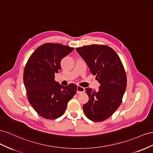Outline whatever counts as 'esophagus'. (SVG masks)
<instances>
[{"label":"esophagus","mask_w":153,"mask_h":153,"mask_svg":"<svg viewBox=\"0 0 153 153\" xmlns=\"http://www.w3.org/2000/svg\"><path fill=\"white\" fill-rule=\"evenodd\" d=\"M85 90V88H83V87L80 86H77V94L83 93Z\"/></svg>","instance_id":"esophagus-1"}]
</instances>
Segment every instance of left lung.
<instances>
[{"label": "left lung", "instance_id": "left-lung-1", "mask_svg": "<svg viewBox=\"0 0 153 153\" xmlns=\"http://www.w3.org/2000/svg\"><path fill=\"white\" fill-rule=\"evenodd\" d=\"M90 72L100 83L98 91L86 88L89 97L83 105L88 119L101 122L110 117L120 105L127 85L124 66L116 52L106 45H90L76 48Z\"/></svg>", "mask_w": 153, "mask_h": 153}]
</instances>
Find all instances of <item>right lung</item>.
Masks as SVG:
<instances>
[{
    "instance_id": "right-lung-1",
    "label": "right lung",
    "mask_w": 153,
    "mask_h": 153,
    "mask_svg": "<svg viewBox=\"0 0 153 153\" xmlns=\"http://www.w3.org/2000/svg\"><path fill=\"white\" fill-rule=\"evenodd\" d=\"M74 50L60 43H44L30 55L24 71L28 101L38 114L56 119L64 114L68 101L76 94L77 86H67L54 80L61 70V61Z\"/></svg>"
}]
</instances>
